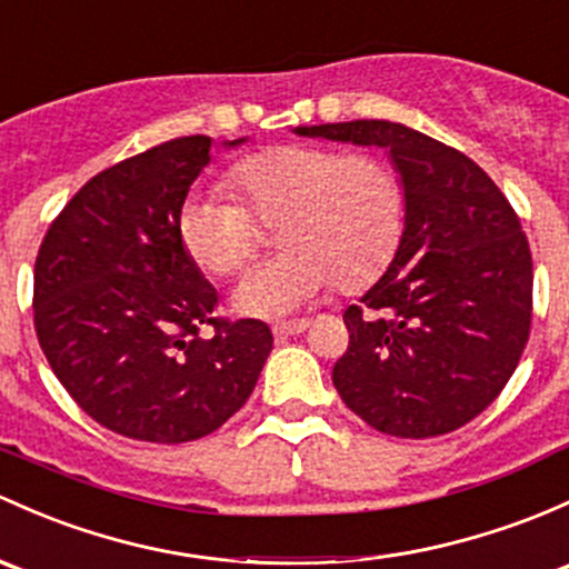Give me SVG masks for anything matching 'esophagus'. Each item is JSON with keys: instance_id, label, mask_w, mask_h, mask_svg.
<instances>
[{"instance_id": "1", "label": "esophagus", "mask_w": 569, "mask_h": 569, "mask_svg": "<svg viewBox=\"0 0 569 569\" xmlns=\"http://www.w3.org/2000/svg\"><path fill=\"white\" fill-rule=\"evenodd\" d=\"M310 327L308 319H295V321H280V325L272 327L274 338H289V335H300Z\"/></svg>"}]
</instances>
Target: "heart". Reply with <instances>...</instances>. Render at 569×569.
<instances>
[{
	"label": "heart",
	"mask_w": 569,
	"mask_h": 569,
	"mask_svg": "<svg viewBox=\"0 0 569 569\" xmlns=\"http://www.w3.org/2000/svg\"><path fill=\"white\" fill-rule=\"evenodd\" d=\"M240 199L193 190L177 212V234L196 267L229 278L278 220L280 253L256 267L234 291L244 316L280 319L308 308L340 283L360 291L398 253L406 223L403 182L376 154L283 143L256 152L226 174Z\"/></svg>",
	"instance_id": "heart-1"
}]
</instances>
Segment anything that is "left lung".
<instances>
[{"mask_svg":"<svg viewBox=\"0 0 569 569\" xmlns=\"http://www.w3.org/2000/svg\"><path fill=\"white\" fill-rule=\"evenodd\" d=\"M295 133L387 149L406 193L398 253L343 313L335 390L381 433L458 430L505 390L529 340L535 272L516 209L475 160L400 122Z\"/></svg>","mask_w":569,"mask_h":569,"instance_id":"left-lung-1","label":"left lung"}]
</instances>
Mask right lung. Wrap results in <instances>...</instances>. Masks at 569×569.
I'll use <instances>...</instances> for the list:
<instances>
[{"label":"right lung","instance_id":"1","mask_svg":"<svg viewBox=\"0 0 569 569\" xmlns=\"http://www.w3.org/2000/svg\"><path fill=\"white\" fill-rule=\"evenodd\" d=\"M209 149V136H182L100 171L34 261L48 365L94 422L128 439L182 445L218 430L272 351L264 321L212 316L218 291L179 242L177 212Z\"/></svg>","mask_w":569,"mask_h":569}]
</instances>
